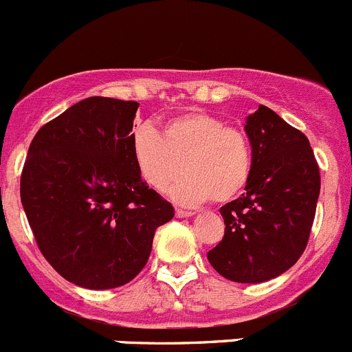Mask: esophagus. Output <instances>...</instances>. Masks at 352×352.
Instances as JSON below:
<instances>
[{
  "instance_id": "esophagus-1",
  "label": "esophagus",
  "mask_w": 352,
  "mask_h": 352,
  "mask_svg": "<svg viewBox=\"0 0 352 352\" xmlns=\"http://www.w3.org/2000/svg\"><path fill=\"white\" fill-rule=\"evenodd\" d=\"M192 215H195V212H187V210H182V208L175 210L177 219H189V217H192Z\"/></svg>"
}]
</instances>
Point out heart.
I'll list each match as a JSON object with an SVG mask.
<instances>
[{"instance_id":"1","label":"heart","mask_w":352,"mask_h":352,"mask_svg":"<svg viewBox=\"0 0 352 352\" xmlns=\"http://www.w3.org/2000/svg\"><path fill=\"white\" fill-rule=\"evenodd\" d=\"M130 144L139 175L156 191L186 172L168 189L182 205H201L212 198L228 203L250 179L252 149L245 133L201 111L172 118L161 126L160 135L142 124L133 130Z\"/></svg>"}]
</instances>
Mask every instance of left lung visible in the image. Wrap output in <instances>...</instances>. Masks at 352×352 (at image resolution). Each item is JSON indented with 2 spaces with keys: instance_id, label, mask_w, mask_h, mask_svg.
I'll return each mask as SVG.
<instances>
[{
  "instance_id": "8db88e82",
  "label": "left lung",
  "mask_w": 352,
  "mask_h": 352,
  "mask_svg": "<svg viewBox=\"0 0 352 352\" xmlns=\"http://www.w3.org/2000/svg\"><path fill=\"white\" fill-rule=\"evenodd\" d=\"M252 172L241 198L221 208L224 238L208 252L236 283L283 274L305 250L320 196V168L307 137L265 106L246 116Z\"/></svg>"
}]
</instances>
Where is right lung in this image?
Listing matches in <instances>:
<instances>
[{"mask_svg":"<svg viewBox=\"0 0 352 352\" xmlns=\"http://www.w3.org/2000/svg\"><path fill=\"white\" fill-rule=\"evenodd\" d=\"M139 104L88 97L32 139L21 199L39 250L71 283L126 285L146 265L173 206L149 189L131 156Z\"/></svg>","mask_w":352,"mask_h":352,"instance_id":"add662e5","label":"right lung"}]
</instances>
